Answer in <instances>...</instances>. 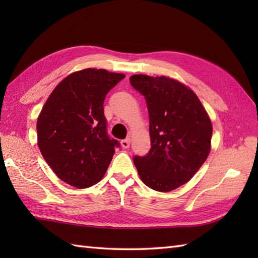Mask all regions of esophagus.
I'll return each instance as SVG.
<instances>
[{
    "label": "esophagus",
    "instance_id": "1",
    "mask_svg": "<svg viewBox=\"0 0 258 258\" xmlns=\"http://www.w3.org/2000/svg\"><path fill=\"white\" fill-rule=\"evenodd\" d=\"M130 144H131V142H130V140H128V139L120 141V145H122L123 149H128V147H130Z\"/></svg>",
    "mask_w": 258,
    "mask_h": 258
}]
</instances>
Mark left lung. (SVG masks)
<instances>
[{
    "mask_svg": "<svg viewBox=\"0 0 258 258\" xmlns=\"http://www.w3.org/2000/svg\"><path fill=\"white\" fill-rule=\"evenodd\" d=\"M130 82L146 100L152 146L145 156H134V164L150 188L173 190L206 161L212 122L195 93L176 80L135 74Z\"/></svg>",
    "mask_w": 258,
    "mask_h": 258,
    "instance_id": "1",
    "label": "left lung"
}]
</instances>
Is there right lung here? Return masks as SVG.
<instances>
[{
    "instance_id": "1",
    "label": "right lung",
    "mask_w": 258,
    "mask_h": 258,
    "mask_svg": "<svg viewBox=\"0 0 258 258\" xmlns=\"http://www.w3.org/2000/svg\"><path fill=\"white\" fill-rule=\"evenodd\" d=\"M124 78L106 70H82L67 76L46 100L36 124L38 149L67 184L86 188L106 173L119 143L107 135L103 104Z\"/></svg>"
}]
</instances>
